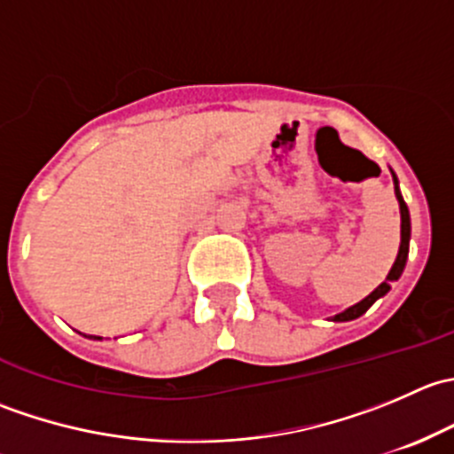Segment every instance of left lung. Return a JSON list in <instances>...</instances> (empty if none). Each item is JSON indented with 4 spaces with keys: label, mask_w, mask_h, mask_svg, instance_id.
Instances as JSON below:
<instances>
[{
    "label": "left lung",
    "mask_w": 454,
    "mask_h": 454,
    "mask_svg": "<svg viewBox=\"0 0 454 454\" xmlns=\"http://www.w3.org/2000/svg\"><path fill=\"white\" fill-rule=\"evenodd\" d=\"M393 176V189H395V198H397V204H400V219H402V231H400V250H397V256H395V263H393V268L388 270V277L384 278V283H380L378 287H375L373 292H371L369 296H364L360 303L351 305V308H347L345 312L332 316L329 320H333V323H347V320H356L360 318L371 305L375 303L378 299H382V296H387V292L391 290V283L397 281V278L402 277V272H404V265H406V259H409V241H411V215H409V206H406L404 198H402L400 193V182H397V176L391 171Z\"/></svg>",
    "instance_id": "1"
}]
</instances>
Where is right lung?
<instances>
[{
	"label": "right lung",
	"mask_w": 454,
	"mask_h": 454,
	"mask_svg": "<svg viewBox=\"0 0 454 454\" xmlns=\"http://www.w3.org/2000/svg\"><path fill=\"white\" fill-rule=\"evenodd\" d=\"M85 338H94V340H100V336H85Z\"/></svg>",
	"instance_id": "1"
}]
</instances>
